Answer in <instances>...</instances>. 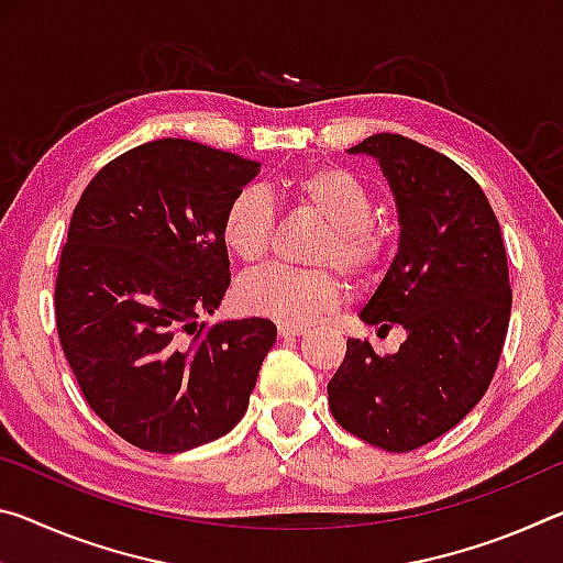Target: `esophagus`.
Listing matches in <instances>:
<instances>
[{"label": "esophagus", "mask_w": 563, "mask_h": 563, "mask_svg": "<svg viewBox=\"0 0 563 563\" xmlns=\"http://www.w3.org/2000/svg\"><path fill=\"white\" fill-rule=\"evenodd\" d=\"M305 330H308V328H302V325H288V322H278V332H280V338H295V335H302Z\"/></svg>", "instance_id": "34e87169"}]
</instances>
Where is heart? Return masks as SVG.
I'll return each mask as SVG.
<instances>
[{"label": "heart", "instance_id": "1", "mask_svg": "<svg viewBox=\"0 0 563 563\" xmlns=\"http://www.w3.org/2000/svg\"><path fill=\"white\" fill-rule=\"evenodd\" d=\"M283 198L295 208L325 221L310 261L318 268H265L245 275L235 300L245 312L288 325H308L330 312L342 298L340 268L350 278H369L385 258V235L369 221L373 198L362 180L342 166H316L288 176L280 184ZM278 216L258 188H241L225 203L221 238L228 253L241 263H261L268 255Z\"/></svg>", "mask_w": 563, "mask_h": 563}]
</instances>
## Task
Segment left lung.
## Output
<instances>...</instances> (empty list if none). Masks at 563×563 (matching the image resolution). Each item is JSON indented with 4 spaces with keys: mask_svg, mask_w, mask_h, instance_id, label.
Listing matches in <instances>:
<instances>
[{
    "mask_svg": "<svg viewBox=\"0 0 563 563\" xmlns=\"http://www.w3.org/2000/svg\"><path fill=\"white\" fill-rule=\"evenodd\" d=\"M393 188L399 251L360 320L407 340L379 355L369 340H347L328 385L342 430L387 452H409L450 432L487 393L511 312L507 251L479 184L446 158L399 133L352 146Z\"/></svg>",
    "mask_w": 563,
    "mask_h": 563,
    "instance_id": "obj_1",
    "label": "left lung"
}]
</instances>
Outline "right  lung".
Masks as SVG:
<instances>
[{
    "instance_id": "obj_1",
    "label": "right lung",
    "mask_w": 563,
    "mask_h": 563,
    "mask_svg": "<svg viewBox=\"0 0 563 563\" xmlns=\"http://www.w3.org/2000/svg\"><path fill=\"white\" fill-rule=\"evenodd\" d=\"M258 161L158 139L84 188L62 247L56 330L89 407L146 452L176 454L241 422L278 330L206 325L231 285L221 216Z\"/></svg>"
}]
</instances>
